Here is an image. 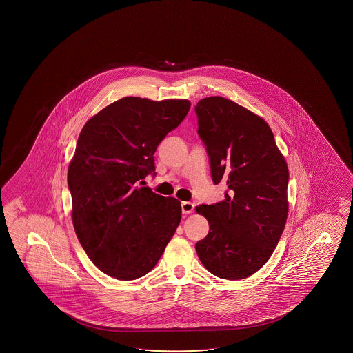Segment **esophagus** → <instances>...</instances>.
I'll return each instance as SVG.
<instances>
[{
	"label": "esophagus",
	"instance_id": "34e87169",
	"mask_svg": "<svg viewBox=\"0 0 353 353\" xmlns=\"http://www.w3.org/2000/svg\"><path fill=\"white\" fill-rule=\"evenodd\" d=\"M181 208H182V212H183L184 214H187V213L193 212L194 205L192 203H188V201H184V203H182V205H181Z\"/></svg>",
	"mask_w": 353,
	"mask_h": 353
}]
</instances>
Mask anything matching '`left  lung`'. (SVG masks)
Listing matches in <instances>:
<instances>
[{"instance_id": "left-lung-1", "label": "left lung", "mask_w": 353, "mask_h": 353, "mask_svg": "<svg viewBox=\"0 0 353 353\" xmlns=\"http://www.w3.org/2000/svg\"><path fill=\"white\" fill-rule=\"evenodd\" d=\"M194 110L213 183L228 185L223 201L196 208L210 232L195 250L213 275L242 280L269 261L280 241L288 213V168L261 117L221 97L203 99Z\"/></svg>"}]
</instances>
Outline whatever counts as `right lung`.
<instances>
[{"instance_id":"1","label":"right lung","mask_w":353,"mask_h":353,"mask_svg":"<svg viewBox=\"0 0 353 353\" xmlns=\"http://www.w3.org/2000/svg\"><path fill=\"white\" fill-rule=\"evenodd\" d=\"M188 100L123 97L87 121L68 166L74 232L106 275L136 280L158 263L181 222V203L141 187L157 147L188 114Z\"/></svg>"}]
</instances>
